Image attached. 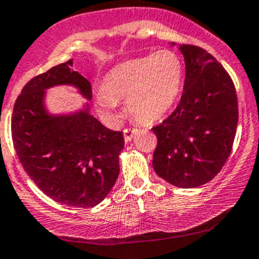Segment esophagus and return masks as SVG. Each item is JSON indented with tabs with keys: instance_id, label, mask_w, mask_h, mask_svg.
Returning a JSON list of instances; mask_svg holds the SVG:
<instances>
[{
	"instance_id": "esophagus-1",
	"label": "esophagus",
	"mask_w": 259,
	"mask_h": 259,
	"mask_svg": "<svg viewBox=\"0 0 259 259\" xmlns=\"http://www.w3.org/2000/svg\"><path fill=\"white\" fill-rule=\"evenodd\" d=\"M135 134H137V128H125L123 131V135H124V141L130 142L132 139H134Z\"/></svg>"
}]
</instances>
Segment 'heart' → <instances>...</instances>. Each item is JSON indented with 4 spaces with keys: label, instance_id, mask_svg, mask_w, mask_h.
I'll use <instances>...</instances> for the list:
<instances>
[{
    "label": "heart",
    "instance_id": "b5f03b06",
    "mask_svg": "<svg viewBox=\"0 0 259 259\" xmlns=\"http://www.w3.org/2000/svg\"><path fill=\"white\" fill-rule=\"evenodd\" d=\"M183 76L181 57L170 49H161L113 67L105 75L95 102L100 112L113 120L118 118L117 103L125 100L132 117L142 123L154 122L173 107Z\"/></svg>",
    "mask_w": 259,
    "mask_h": 259
}]
</instances>
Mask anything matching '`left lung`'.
Segmentation results:
<instances>
[{
  "mask_svg": "<svg viewBox=\"0 0 259 259\" xmlns=\"http://www.w3.org/2000/svg\"><path fill=\"white\" fill-rule=\"evenodd\" d=\"M186 80L181 102L161 124L152 166L181 188L206 184L220 173L233 149L238 98L225 68L201 47L182 44Z\"/></svg>",
  "mask_w": 259,
  "mask_h": 259,
  "instance_id": "left-lung-1",
  "label": "left lung"
}]
</instances>
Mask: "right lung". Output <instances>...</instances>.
<instances>
[{"instance_id": "1", "label": "right lung", "mask_w": 259, "mask_h": 259, "mask_svg": "<svg viewBox=\"0 0 259 259\" xmlns=\"http://www.w3.org/2000/svg\"><path fill=\"white\" fill-rule=\"evenodd\" d=\"M71 67L72 60L24 86L12 112V141L24 170L44 194L62 205L94 207L117 181L124 140L93 117L89 104L70 114H49L44 98L53 86L72 85L91 100L90 82Z\"/></svg>"}]
</instances>
